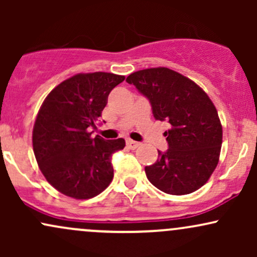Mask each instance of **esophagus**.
Here are the masks:
<instances>
[{"instance_id":"1","label":"esophagus","mask_w":257,"mask_h":257,"mask_svg":"<svg viewBox=\"0 0 257 257\" xmlns=\"http://www.w3.org/2000/svg\"><path fill=\"white\" fill-rule=\"evenodd\" d=\"M140 145H141V144L138 143V141L131 140V139H128V140H126V146H128V149H131V150L138 149V147Z\"/></svg>"}]
</instances>
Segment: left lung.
Segmentation results:
<instances>
[{
  "label": "left lung",
  "instance_id": "left-lung-1",
  "mask_svg": "<svg viewBox=\"0 0 257 257\" xmlns=\"http://www.w3.org/2000/svg\"><path fill=\"white\" fill-rule=\"evenodd\" d=\"M150 100L157 120H168L169 149L145 167L149 181L163 192L181 196L206 184L219 163L222 125L213 101L198 84L168 67H152L126 77Z\"/></svg>",
  "mask_w": 257,
  "mask_h": 257
}]
</instances>
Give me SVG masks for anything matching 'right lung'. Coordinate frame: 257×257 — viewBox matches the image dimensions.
Instances as JSON below:
<instances>
[{
  "label": "right lung",
  "instance_id": "obj_1",
  "mask_svg": "<svg viewBox=\"0 0 257 257\" xmlns=\"http://www.w3.org/2000/svg\"><path fill=\"white\" fill-rule=\"evenodd\" d=\"M124 76L78 73L65 79L44 99L32 131V146L41 172L55 190L75 199L98 196L113 179L112 155L124 139L91 137L90 129L107 104L110 91Z\"/></svg>",
  "mask_w": 257,
  "mask_h": 257
}]
</instances>
